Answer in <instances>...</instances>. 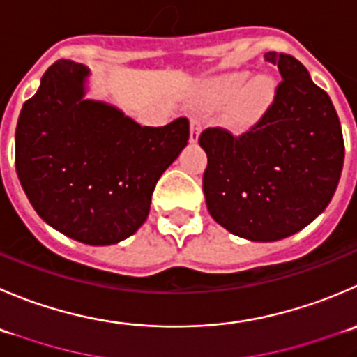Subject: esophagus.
<instances>
[{
    "instance_id": "34e87169",
    "label": "esophagus",
    "mask_w": 357,
    "mask_h": 357,
    "mask_svg": "<svg viewBox=\"0 0 357 357\" xmlns=\"http://www.w3.org/2000/svg\"><path fill=\"white\" fill-rule=\"evenodd\" d=\"M200 137V120L197 116H192L190 120V143L195 144Z\"/></svg>"
}]
</instances>
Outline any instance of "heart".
<instances>
[{
	"mask_svg": "<svg viewBox=\"0 0 357 357\" xmlns=\"http://www.w3.org/2000/svg\"><path fill=\"white\" fill-rule=\"evenodd\" d=\"M204 98L209 105L227 106L228 126L237 132L252 129L278 98V85L272 76L258 75L251 78L249 71H230L214 76L204 85Z\"/></svg>",
	"mask_w": 357,
	"mask_h": 357,
	"instance_id": "1",
	"label": "heart"
}]
</instances>
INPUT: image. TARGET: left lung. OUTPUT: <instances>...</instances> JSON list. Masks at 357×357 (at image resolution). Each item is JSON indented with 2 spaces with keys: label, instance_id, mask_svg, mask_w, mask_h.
Returning <instances> with one entry per match:
<instances>
[{
  "label": "left lung",
  "instance_id": "obj_1",
  "mask_svg": "<svg viewBox=\"0 0 357 357\" xmlns=\"http://www.w3.org/2000/svg\"><path fill=\"white\" fill-rule=\"evenodd\" d=\"M282 82L249 132L206 129L202 178L207 211L237 237L274 242L296 234L328 207L344 165V136L330 96L295 57L266 52Z\"/></svg>",
  "mask_w": 357,
  "mask_h": 357
}]
</instances>
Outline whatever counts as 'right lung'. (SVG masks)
I'll use <instances>...</instances> for the list:
<instances>
[{
    "label": "right lung",
    "mask_w": 357,
    "mask_h": 357,
    "mask_svg": "<svg viewBox=\"0 0 357 357\" xmlns=\"http://www.w3.org/2000/svg\"><path fill=\"white\" fill-rule=\"evenodd\" d=\"M91 69L61 59L24 102L15 130V169L41 220L91 245L139 230L165 169L190 137L186 119L141 127L122 109L86 99Z\"/></svg>",
    "instance_id": "1"
}]
</instances>
